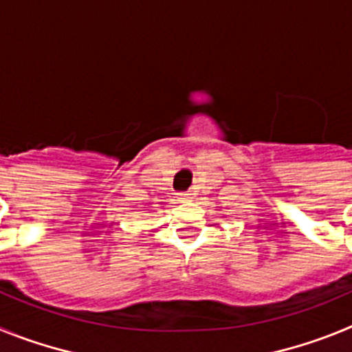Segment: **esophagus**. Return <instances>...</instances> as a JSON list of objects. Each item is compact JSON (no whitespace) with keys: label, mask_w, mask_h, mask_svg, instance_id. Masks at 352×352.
Wrapping results in <instances>:
<instances>
[{"label":"esophagus","mask_w":352,"mask_h":352,"mask_svg":"<svg viewBox=\"0 0 352 352\" xmlns=\"http://www.w3.org/2000/svg\"><path fill=\"white\" fill-rule=\"evenodd\" d=\"M178 199L179 201H188V199H192V194H188V192H179Z\"/></svg>","instance_id":"obj_1"}]
</instances>
